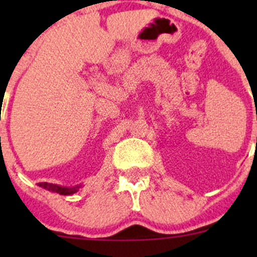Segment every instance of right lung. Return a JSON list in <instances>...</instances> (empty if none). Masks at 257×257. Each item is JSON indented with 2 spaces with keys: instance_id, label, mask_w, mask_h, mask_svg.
Here are the masks:
<instances>
[{
  "instance_id": "obj_1",
  "label": "right lung",
  "mask_w": 257,
  "mask_h": 257,
  "mask_svg": "<svg viewBox=\"0 0 257 257\" xmlns=\"http://www.w3.org/2000/svg\"><path fill=\"white\" fill-rule=\"evenodd\" d=\"M38 186L46 189V190L52 191V193L61 194V195H72V194L77 193L82 185H76V186H63L58 185V184H51V183H38Z\"/></svg>"
}]
</instances>
